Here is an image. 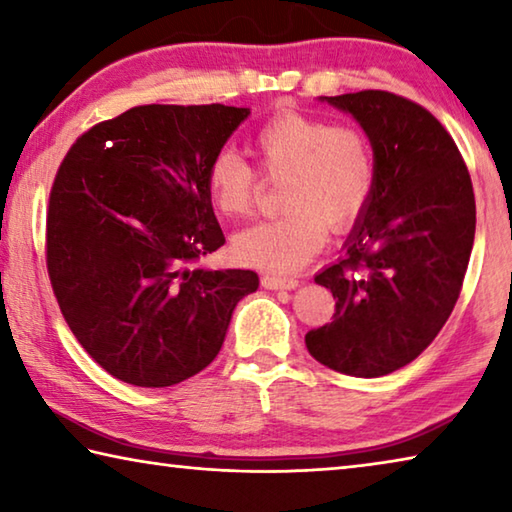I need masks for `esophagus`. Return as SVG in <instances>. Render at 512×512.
<instances>
[{"mask_svg":"<svg viewBox=\"0 0 512 512\" xmlns=\"http://www.w3.org/2000/svg\"><path fill=\"white\" fill-rule=\"evenodd\" d=\"M298 280H293V277H277V275H264L262 277V287L264 289H273V291H291V289H298Z\"/></svg>","mask_w":512,"mask_h":512,"instance_id":"1","label":"esophagus"}]
</instances>
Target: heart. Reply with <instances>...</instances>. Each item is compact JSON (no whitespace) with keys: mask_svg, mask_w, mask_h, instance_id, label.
<instances>
[{"mask_svg":"<svg viewBox=\"0 0 512 512\" xmlns=\"http://www.w3.org/2000/svg\"><path fill=\"white\" fill-rule=\"evenodd\" d=\"M253 153L268 176H284L277 219L257 221L232 237L241 264L293 273L366 210L377 183L375 153L359 128L302 112H280L253 137ZM207 194L225 216L253 210L257 176L239 153L223 149L207 167Z\"/></svg>","mask_w":512,"mask_h":512,"instance_id":"b5f03b06","label":"heart"}]
</instances>
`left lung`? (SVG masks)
Listing matches in <instances>:
<instances>
[{"mask_svg": "<svg viewBox=\"0 0 512 512\" xmlns=\"http://www.w3.org/2000/svg\"><path fill=\"white\" fill-rule=\"evenodd\" d=\"M318 101L361 126L377 183L339 262L314 277L332 291L336 314L305 343L327 368L381 377L418 357L452 314L474 244L472 180L452 137L418 103L381 90Z\"/></svg>", "mask_w": 512, "mask_h": 512, "instance_id": "left-lung-1", "label": "left lung"}]
</instances>
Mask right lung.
Instances as JSON below:
<instances>
[{
    "mask_svg": "<svg viewBox=\"0 0 512 512\" xmlns=\"http://www.w3.org/2000/svg\"><path fill=\"white\" fill-rule=\"evenodd\" d=\"M250 108L137 106L81 135L56 173L47 268L85 352L126 384L164 388L210 366L259 277L192 268L225 244L207 167Z\"/></svg>",
    "mask_w": 512,
    "mask_h": 512,
    "instance_id": "1",
    "label": "right lung"
}]
</instances>
